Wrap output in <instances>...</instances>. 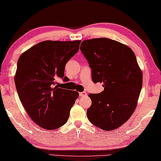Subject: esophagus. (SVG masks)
I'll return each mask as SVG.
<instances>
[{"label":"esophagus","instance_id":"obj_1","mask_svg":"<svg viewBox=\"0 0 161 161\" xmlns=\"http://www.w3.org/2000/svg\"><path fill=\"white\" fill-rule=\"evenodd\" d=\"M79 96H80V97L86 96H87V93L85 92V91H83V92H80V93H79Z\"/></svg>","mask_w":161,"mask_h":161}]
</instances>
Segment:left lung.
<instances>
[{"instance_id": "1", "label": "left lung", "mask_w": 161, "mask_h": 161, "mask_svg": "<svg viewBox=\"0 0 161 161\" xmlns=\"http://www.w3.org/2000/svg\"><path fill=\"white\" fill-rule=\"evenodd\" d=\"M80 50L87 59L94 83H103L100 93H90L88 120L101 130H116L135 112L142 86V73L129 47L108 38L86 39Z\"/></svg>"}]
</instances>
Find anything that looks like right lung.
<instances>
[{
  "instance_id": "1",
  "label": "right lung",
  "mask_w": 161,
  "mask_h": 161,
  "mask_svg": "<svg viewBox=\"0 0 161 161\" xmlns=\"http://www.w3.org/2000/svg\"><path fill=\"white\" fill-rule=\"evenodd\" d=\"M80 40L41 42L21 55L14 76L19 99L32 120L45 130L67 122L79 93L55 86L66 63L78 52ZM65 77V80H67Z\"/></svg>"
}]
</instances>
